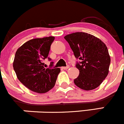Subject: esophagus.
<instances>
[{"label": "esophagus", "mask_w": 124, "mask_h": 124, "mask_svg": "<svg viewBox=\"0 0 124 124\" xmlns=\"http://www.w3.org/2000/svg\"><path fill=\"white\" fill-rule=\"evenodd\" d=\"M69 68V66H66V67H62V69H64V70L68 69Z\"/></svg>", "instance_id": "1"}]
</instances>
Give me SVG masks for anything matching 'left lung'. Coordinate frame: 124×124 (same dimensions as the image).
Segmentation results:
<instances>
[{"label":"left lung","mask_w":124,"mask_h":124,"mask_svg":"<svg viewBox=\"0 0 124 124\" xmlns=\"http://www.w3.org/2000/svg\"><path fill=\"white\" fill-rule=\"evenodd\" d=\"M76 58L79 74L74 83L80 89L91 90L99 86L108 73L110 57L106 45L98 38L82 32L64 37Z\"/></svg>","instance_id":"1"}]
</instances>
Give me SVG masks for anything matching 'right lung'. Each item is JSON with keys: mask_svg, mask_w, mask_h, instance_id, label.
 I'll return each instance as SVG.
<instances>
[{"mask_svg": "<svg viewBox=\"0 0 124 124\" xmlns=\"http://www.w3.org/2000/svg\"><path fill=\"white\" fill-rule=\"evenodd\" d=\"M54 37L34 39L24 43L15 54L13 67L17 78L29 90L44 93L54 87L60 68H45L43 61L48 57Z\"/></svg>", "mask_w": 124, "mask_h": 124, "instance_id": "right-lung-1", "label": "right lung"}]
</instances>
